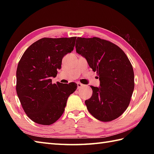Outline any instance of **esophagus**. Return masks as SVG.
I'll return each mask as SVG.
<instances>
[{
    "mask_svg": "<svg viewBox=\"0 0 154 154\" xmlns=\"http://www.w3.org/2000/svg\"><path fill=\"white\" fill-rule=\"evenodd\" d=\"M77 89H81V87H83L84 85L83 84H81V83H79V82H77Z\"/></svg>",
    "mask_w": 154,
    "mask_h": 154,
    "instance_id": "34e87169",
    "label": "esophagus"
}]
</instances>
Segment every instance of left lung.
I'll return each mask as SVG.
<instances>
[{
	"label": "left lung",
	"mask_w": 154,
	"mask_h": 154,
	"mask_svg": "<svg viewBox=\"0 0 154 154\" xmlns=\"http://www.w3.org/2000/svg\"><path fill=\"white\" fill-rule=\"evenodd\" d=\"M76 52L97 71L100 86L85 101L87 110L100 121L109 122L126 110L134 89V74L125 53L112 42L94 37L77 38Z\"/></svg>",
	"instance_id": "left-lung-1"
}]
</instances>
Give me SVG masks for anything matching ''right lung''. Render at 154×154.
<instances>
[{
    "label": "right lung",
    "instance_id": "right-lung-1",
    "mask_svg": "<svg viewBox=\"0 0 154 154\" xmlns=\"http://www.w3.org/2000/svg\"><path fill=\"white\" fill-rule=\"evenodd\" d=\"M76 37L42 38L22 56L16 70V93L24 112L34 122L50 125L60 119L75 83L52 84L62 59L73 50Z\"/></svg>",
    "mask_w": 154,
    "mask_h": 154
}]
</instances>
